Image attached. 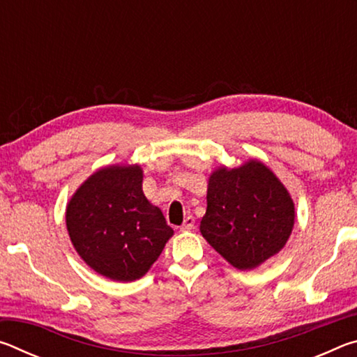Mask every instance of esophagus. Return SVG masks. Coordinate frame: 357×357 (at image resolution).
<instances>
[{
	"instance_id": "esophagus-1",
	"label": "esophagus",
	"mask_w": 357,
	"mask_h": 357,
	"mask_svg": "<svg viewBox=\"0 0 357 357\" xmlns=\"http://www.w3.org/2000/svg\"><path fill=\"white\" fill-rule=\"evenodd\" d=\"M195 227V219L192 215L187 217L183 225H181V231H190V229Z\"/></svg>"
}]
</instances>
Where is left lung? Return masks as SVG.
I'll return each mask as SVG.
<instances>
[{"label":"left lung","mask_w":357,"mask_h":357,"mask_svg":"<svg viewBox=\"0 0 357 357\" xmlns=\"http://www.w3.org/2000/svg\"><path fill=\"white\" fill-rule=\"evenodd\" d=\"M203 238L229 264L253 269L285 247L294 227V203L280 179L259 160L228 170L217 168L208 181Z\"/></svg>","instance_id":"8db88e82"}]
</instances>
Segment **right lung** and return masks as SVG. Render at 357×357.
<instances>
[{"mask_svg": "<svg viewBox=\"0 0 357 357\" xmlns=\"http://www.w3.org/2000/svg\"><path fill=\"white\" fill-rule=\"evenodd\" d=\"M140 165H112L93 173L66 209L69 238L96 273L116 282L143 277L173 229L144 197Z\"/></svg>", "mask_w": 357, "mask_h": 357, "instance_id": "add662e5", "label": "right lung"}]
</instances>
